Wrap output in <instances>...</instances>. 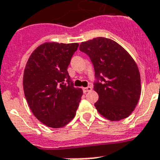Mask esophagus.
Segmentation results:
<instances>
[{"label": "esophagus", "instance_id": "obj_1", "mask_svg": "<svg viewBox=\"0 0 160 160\" xmlns=\"http://www.w3.org/2000/svg\"><path fill=\"white\" fill-rule=\"evenodd\" d=\"M92 88L91 86H88V87H86V88H83V92H84V93H86V92H88L92 91Z\"/></svg>", "mask_w": 160, "mask_h": 160}]
</instances>
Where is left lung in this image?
Masks as SVG:
<instances>
[{
	"mask_svg": "<svg viewBox=\"0 0 160 160\" xmlns=\"http://www.w3.org/2000/svg\"><path fill=\"white\" fill-rule=\"evenodd\" d=\"M80 51L88 55L95 71L93 88L99 95L96 109L111 121L127 118L141 94L139 71L134 59L116 42L101 37L82 42Z\"/></svg>",
	"mask_w": 160,
	"mask_h": 160,
	"instance_id": "1",
	"label": "left lung"
}]
</instances>
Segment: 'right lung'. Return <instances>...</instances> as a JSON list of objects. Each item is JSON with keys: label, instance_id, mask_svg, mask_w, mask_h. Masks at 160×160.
<instances>
[{"label": "right lung", "instance_id": "1", "mask_svg": "<svg viewBox=\"0 0 160 160\" xmlns=\"http://www.w3.org/2000/svg\"><path fill=\"white\" fill-rule=\"evenodd\" d=\"M78 43L47 42L29 58L23 76V88L32 113L41 122L60 128L73 119L83 95L75 88L68 67Z\"/></svg>", "mask_w": 160, "mask_h": 160}]
</instances>
